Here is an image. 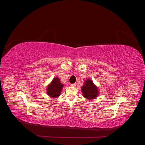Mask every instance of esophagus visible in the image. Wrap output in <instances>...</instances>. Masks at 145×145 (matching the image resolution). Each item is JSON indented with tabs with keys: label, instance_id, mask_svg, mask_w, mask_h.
Listing matches in <instances>:
<instances>
[{
	"label": "esophagus",
	"instance_id": "1",
	"mask_svg": "<svg viewBox=\"0 0 145 145\" xmlns=\"http://www.w3.org/2000/svg\"><path fill=\"white\" fill-rule=\"evenodd\" d=\"M76 84L75 83H74V84H71V86L72 87H76Z\"/></svg>",
	"mask_w": 145,
	"mask_h": 145
}]
</instances>
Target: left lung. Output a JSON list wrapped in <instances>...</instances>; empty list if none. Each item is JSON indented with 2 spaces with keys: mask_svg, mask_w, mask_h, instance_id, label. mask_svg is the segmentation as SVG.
<instances>
[{
  "mask_svg": "<svg viewBox=\"0 0 145 145\" xmlns=\"http://www.w3.org/2000/svg\"><path fill=\"white\" fill-rule=\"evenodd\" d=\"M81 91L84 95L83 96L89 99H95L98 95L97 87L93 84L92 80L89 79L86 81L85 84L81 88Z\"/></svg>",
  "mask_w": 145,
  "mask_h": 145,
  "instance_id": "obj_1",
  "label": "left lung"
}]
</instances>
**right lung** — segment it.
I'll use <instances>...</instances> for the list:
<instances>
[{
	"label": "right lung",
	"mask_w": 145,
	"mask_h": 145,
	"mask_svg": "<svg viewBox=\"0 0 145 145\" xmlns=\"http://www.w3.org/2000/svg\"><path fill=\"white\" fill-rule=\"evenodd\" d=\"M63 84L60 82L59 79L58 77L54 78L52 83L48 86L47 89L48 94L52 97H57L60 95Z\"/></svg>",
	"instance_id": "add662e5"
}]
</instances>
